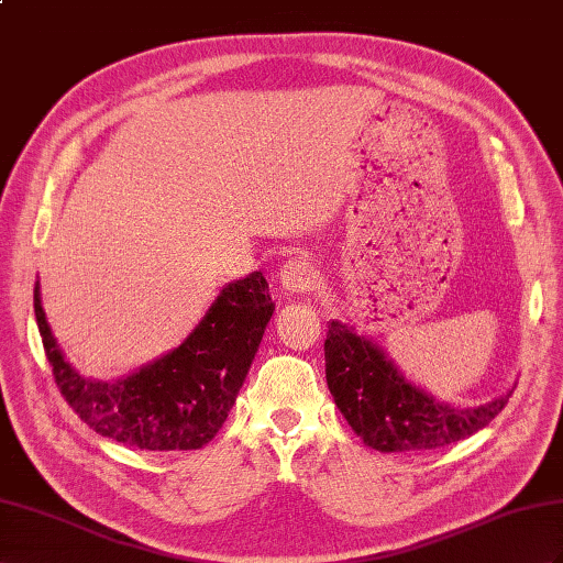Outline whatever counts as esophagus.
Listing matches in <instances>:
<instances>
[{
    "label": "esophagus",
    "instance_id": "1",
    "mask_svg": "<svg viewBox=\"0 0 563 563\" xmlns=\"http://www.w3.org/2000/svg\"><path fill=\"white\" fill-rule=\"evenodd\" d=\"M280 283L287 292H309L316 285V268L307 258H292L280 268Z\"/></svg>",
    "mask_w": 563,
    "mask_h": 563
}]
</instances>
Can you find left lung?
Listing matches in <instances>:
<instances>
[{"label":"left lung","instance_id":"left-lung-1","mask_svg":"<svg viewBox=\"0 0 563 563\" xmlns=\"http://www.w3.org/2000/svg\"><path fill=\"white\" fill-rule=\"evenodd\" d=\"M325 380L340 413L378 452H423L471 438L514 390L481 407H454L405 378L376 342L342 321L328 323Z\"/></svg>","mask_w":563,"mask_h":563}]
</instances>
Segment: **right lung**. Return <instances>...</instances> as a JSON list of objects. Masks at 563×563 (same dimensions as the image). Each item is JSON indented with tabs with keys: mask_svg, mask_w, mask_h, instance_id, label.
<instances>
[{
	"mask_svg": "<svg viewBox=\"0 0 563 563\" xmlns=\"http://www.w3.org/2000/svg\"><path fill=\"white\" fill-rule=\"evenodd\" d=\"M35 319L64 399L95 432L147 452L199 450L233 409L276 305L262 271L228 283L178 347L117 380L85 378L66 362L42 309Z\"/></svg>",
	"mask_w": 563,
	"mask_h": 563,
	"instance_id": "add662e5",
	"label": "right lung"
}]
</instances>
